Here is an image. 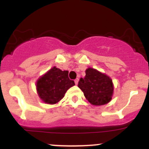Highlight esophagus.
<instances>
[{"label": "esophagus", "mask_w": 149, "mask_h": 149, "mask_svg": "<svg viewBox=\"0 0 149 149\" xmlns=\"http://www.w3.org/2000/svg\"><path fill=\"white\" fill-rule=\"evenodd\" d=\"M78 81H79V79H78V78H76V79L74 80V82H75V84H76V85H78Z\"/></svg>", "instance_id": "obj_1"}]
</instances>
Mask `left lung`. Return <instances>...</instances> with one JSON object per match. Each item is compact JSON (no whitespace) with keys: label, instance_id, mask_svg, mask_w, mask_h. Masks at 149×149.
Returning a JSON list of instances; mask_svg holds the SVG:
<instances>
[{"label":"left lung","instance_id":"obj_1","mask_svg":"<svg viewBox=\"0 0 149 149\" xmlns=\"http://www.w3.org/2000/svg\"><path fill=\"white\" fill-rule=\"evenodd\" d=\"M85 73V78H80L78 85L84 93L85 98L95 106L109 103L113 92L111 79L92 68H88Z\"/></svg>","mask_w":149,"mask_h":149}]
</instances>
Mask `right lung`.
<instances>
[{
    "label": "right lung",
    "instance_id": "right-lung-1",
    "mask_svg": "<svg viewBox=\"0 0 149 149\" xmlns=\"http://www.w3.org/2000/svg\"><path fill=\"white\" fill-rule=\"evenodd\" d=\"M69 71L53 67L37 81L38 94L45 103L54 104L59 102L71 87L75 85L69 79Z\"/></svg>",
    "mask_w": 149,
    "mask_h": 149
}]
</instances>
